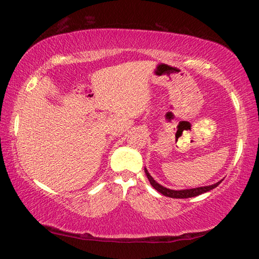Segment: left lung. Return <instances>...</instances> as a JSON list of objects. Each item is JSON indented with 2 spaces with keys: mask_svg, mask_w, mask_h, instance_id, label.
Instances as JSON below:
<instances>
[{
  "mask_svg": "<svg viewBox=\"0 0 259 259\" xmlns=\"http://www.w3.org/2000/svg\"><path fill=\"white\" fill-rule=\"evenodd\" d=\"M144 171H146V175L149 180V182L155 188L158 192H160L161 194H164L166 197L169 198H176V199H185V198H192V197H197L199 194H202L205 192L210 191V190L215 189L216 187H219L221 184L222 181L217 182L212 185H208V187H201V188H194V189H187V190H170L167 189L165 187H162L159 183H157L155 180L152 179V176L149 174V171L147 168H144Z\"/></svg>",
  "mask_w": 259,
  "mask_h": 259,
  "instance_id": "obj_1",
  "label": "left lung"
}]
</instances>
